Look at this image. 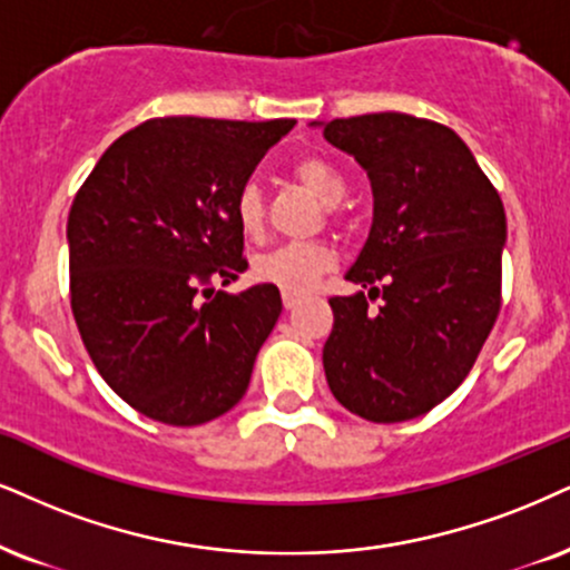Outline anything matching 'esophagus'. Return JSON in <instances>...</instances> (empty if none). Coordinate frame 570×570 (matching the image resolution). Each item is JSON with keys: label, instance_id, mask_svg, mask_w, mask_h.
Segmentation results:
<instances>
[{"label": "esophagus", "instance_id": "34e87169", "mask_svg": "<svg viewBox=\"0 0 570 570\" xmlns=\"http://www.w3.org/2000/svg\"><path fill=\"white\" fill-rule=\"evenodd\" d=\"M301 301H304V296H301V293H283V304H285V308L298 306Z\"/></svg>", "mask_w": 570, "mask_h": 570}]
</instances>
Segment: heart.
<instances>
[{"label": "heart", "mask_w": 570, "mask_h": 570, "mask_svg": "<svg viewBox=\"0 0 570 570\" xmlns=\"http://www.w3.org/2000/svg\"><path fill=\"white\" fill-rule=\"evenodd\" d=\"M293 177L325 206H338L346 198L348 181L341 174V168L330 164L327 158L314 156V153L301 156L293 164ZM232 214H235L237 227L245 237H250V240L262 237L266 208L256 181H245L237 189ZM333 264L335 253L325 243H285L253 258V277L258 283L279 287L283 293H306L317 285L322 274L333 269Z\"/></svg>", "instance_id": "1"}]
</instances>
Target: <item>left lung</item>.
Returning a JSON list of instances; mask_svg holds the SVG:
<instances>
[{"instance_id":"8db88e82","label":"left lung","mask_w":570,"mask_h":570,"mask_svg":"<svg viewBox=\"0 0 570 570\" xmlns=\"http://www.w3.org/2000/svg\"><path fill=\"white\" fill-rule=\"evenodd\" d=\"M322 131L360 160L375 195L370 237L346 274L370 293L330 298L327 385L370 423H404L465 381L500 317L504 206L444 124L370 114ZM375 297L384 301L372 313Z\"/></svg>"}]
</instances>
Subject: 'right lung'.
Returning a JSON list of instances; mask_svg holds the SVG:
<instances>
[{
    "label": "right lung",
    "instance_id": "right-lung-1",
    "mask_svg": "<svg viewBox=\"0 0 570 570\" xmlns=\"http://www.w3.org/2000/svg\"><path fill=\"white\" fill-rule=\"evenodd\" d=\"M293 118H150L116 139L68 214L70 308L105 383L145 417L203 425L250 383L283 312L248 269L232 203Z\"/></svg>",
    "mask_w": 570,
    "mask_h": 570
}]
</instances>
